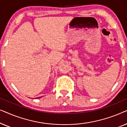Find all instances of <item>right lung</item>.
Returning a JSON list of instances; mask_svg holds the SVG:
<instances>
[{
	"label": "right lung",
	"instance_id": "add662e5",
	"mask_svg": "<svg viewBox=\"0 0 127 127\" xmlns=\"http://www.w3.org/2000/svg\"><path fill=\"white\" fill-rule=\"evenodd\" d=\"M40 98V97H39V98Z\"/></svg>",
	"mask_w": 127,
	"mask_h": 127
}]
</instances>
